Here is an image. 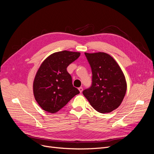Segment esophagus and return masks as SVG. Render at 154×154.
Masks as SVG:
<instances>
[{
	"mask_svg": "<svg viewBox=\"0 0 154 154\" xmlns=\"http://www.w3.org/2000/svg\"><path fill=\"white\" fill-rule=\"evenodd\" d=\"M78 90H79V91H80V92L82 93V91H83V88H82V87L78 88Z\"/></svg>",
	"mask_w": 154,
	"mask_h": 154,
	"instance_id": "1",
	"label": "esophagus"
}]
</instances>
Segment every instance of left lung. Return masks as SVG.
Wrapping results in <instances>:
<instances>
[{
    "mask_svg": "<svg viewBox=\"0 0 154 154\" xmlns=\"http://www.w3.org/2000/svg\"><path fill=\"white\" fill-rule=\"evenodd\" d=\"M92 74V85L83 91L91 105L101 113H109L122 103L127 91L124 74L109 54L85 53Z\"/></svg>",
    "mask_w": 154,
    "mask_h": 154,
    "instance_id": "1",
    "label": "left lung"
}]
</instances>
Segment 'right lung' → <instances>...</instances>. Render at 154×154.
Here are the masks:
<instances>
[{"mask_svg": "<svg viewBox=\"0 0 154 154\" xmlns=\"http://www.w3.org/2000/svg\"><path fill=\"white\" fill-rule=\"evenodd\" d=\"M80 53L62 51L54 53L41 64L33 82L35 100L44 110L55 113L80 91L73 87L67 67Z\"/></svg>", "mask_w": 154, "mask_h": 154, "instance_id": "obj_1", "label": "right lung"}]
</instances>
